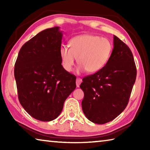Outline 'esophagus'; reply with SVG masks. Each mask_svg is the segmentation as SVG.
Returning a JSON list of instances; mask_svg holds the SVG:
<instances>
[{
  "label": "esophagus",
  "mask_w": 150,
  "mask_h": 150,
  "mask_svg": "<svg viewBox=\"0 0 150 150\" xmlns=\"http://www.w3.org/2000/svg\"><path fill=\"white\" fill-rule=\"evenodd\" d=\"M81 82H82V79L81 78H77V79H76V85H77V87H79Z\"/></svg>",
  "instance_id": "1"
}]
</instances>
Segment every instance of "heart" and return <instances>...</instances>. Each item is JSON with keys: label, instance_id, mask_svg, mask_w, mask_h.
Masks as SVG:
<instances>
[{"label": "heart", "instance_id": "obj_1", "mask_svg": "<svg viewBox=\"0 0 150 150\" xmlns=\"http://www.w3.org/2000/svg\"><path fill=\"white\" fill-rule=\"evenodd\" d=\"M69 47L63 45L60 57L63 67L67 72L73 70L77 58V73H95L105 67L110 59L112 45L106 38L92 34H83L70 40Z\"/></svg>", "mask_w": 150, "mask_h": 150}]
</instances>
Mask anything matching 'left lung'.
Here are the masks:
<instances>
[{
  "label": "left lung",
  "mask_w": 150,
  "mask_h": 150,
  "mask_svg": "<svg viewBox=\"0 0 150 150\" xmlns=\"http://www.w3.org/2000/svg\"><path fill=\"white\" fill-rule=\"evenodd\" d=\"M114 48L103 69L83 79L82 109L93 123L103 124L122 112L136 78L134 57L128 45L114 35Z\"/></svg>",
  "instance_id": "8db88e82"
}]
</instances>
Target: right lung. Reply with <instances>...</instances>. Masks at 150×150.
<instances>
[{
	"label": "right lung",
	"mask_w": 150,
	"mask_h": 150,
	"mask_svg": "<svg viewBox=\"0 0 150 150\" xmlns=\"http://www.w3.org/2000/svg\"><path fill=\"white\" fill-rule=\"evenodd\" d=\"M62 37L58 26L40 32L22 45L14 65L20 103L40 121L57 118L76 88V77L62 65Z\"/></svg>",
	"instance_id": "add662e5"
}]
</instances>
